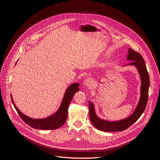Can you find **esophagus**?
<instances>
[{"mask_svg": "<svg viewBox=\"0 0 160 160\" xmlns=\"http://www.w3.org/2000/svg\"><path fill=\"white\" fill-rule=\"evenodd\" d=\"M83 83H84V85L85 86L88 87V88H91L94 85V81L92 79H91V78H88V79H86L84 81Z\"/></svg>", "mask_w": 160, "mask_h": 160, "instance_id": "obj_1", "label": "esophagus"}]
</instances>
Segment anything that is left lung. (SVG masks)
<instances>
[{
    "label": "left lung",
    "instance_id": "left-lung-1",
    "mask_svg": "<svg viewBox=\"0 0 160 160\" xmlns=\"http://www.w3.org/2000/svg\"><path fill=\"white\" fill-rule=\"evenodd\" d=\"M128 60L132 61L129 65L137 67L140 77H141V97H140L139 103L133 113L131 115L129 118L118 121V122H108V121L101 119L96 115L94 106L93 103L89 101V114L91 122L95 128L103 132H122V131L127 129L140 118L146 108L148 100L149 77L143 58L140 53L129 49Z\"/></svg>",
    "mask_w": 160,
    "mask_h": 160
}]
</instances>
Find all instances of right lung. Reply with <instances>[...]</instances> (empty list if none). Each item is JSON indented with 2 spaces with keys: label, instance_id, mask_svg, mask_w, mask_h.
I'll use <instances>...</instances> for the list:
<instances>
[{
  "label": "right lung",
  "instance_id": "1",
  "mask_svg": "<svg viewBox=\"0 0 160 160\" xmlns=\"http://www.w3.org/2000/svg\"><path fill=\"white\" fill-rule=\"evenodd\" d=\"M79 83H73L71 85L68 89L65 91L63 99L61 103L60 108L57 112L50 117L45 119H34L27 117V116L22 114L19 111L16 105L13 102V99L11 97V101L14 105V108L16 109L18 114L20 115L21 118L27 124L32 128L36 129H45V130H52L56 129L61 127L63 125L67 118L68 114V108L71 101L73 95L77 91L79 90Z\"/></svg>",
  "mask_w": 160,
  "mask_h": 160
}]
</instances>
